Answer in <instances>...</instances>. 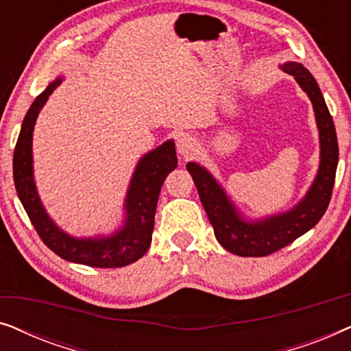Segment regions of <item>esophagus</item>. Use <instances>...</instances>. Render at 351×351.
Instances as JSON below:
<instances>
[{"label": "esophagus", "instance_id": "34e87169", "mask_svg": "<svg viewBox=\"0 0 351 351\" xmlns=\"http://www.w3.org/2000/svg\"><path fill=\"white\" fill-rule=\"evenodd\" d=\"M177 152L179 155L184 158L193 156L196 152H198V141L195 137L189 136V134H182V136L177 138Z\"/></svg>", "mask_w": 351, "mask_h": 351}]
</instances>
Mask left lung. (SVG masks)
Segmentation results:
<instances>
[{
	"label": "left lung",
	"instance_id": "8db88e82",
	"mask_svg": "<svg viewBox=\"0 0 351 351\" xmlns=\"http://www.w3.org/2000/svg\"><path fill=\"white\" fill-rule=\"evenodd\" d=\"M281 70L292 75L313 104L319 131V167L305 198L287 213L247 222L230 201L222 186L198 162H189L201 204L208 214L217 241L232 254L241 257H263L280 251L313 228L328 209L332 195L339 162V143L335 126L318 83L308 70L297 62H286Z\"/></svg>",
	"mask_w": 351,
	"mask_h": 351
}]
</instances>
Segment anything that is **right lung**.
<instances>
[{"label": "right lung", "instance_id": "add662e5", "mask_svg": "<svg viewBox=\"0 0 351 351\" xmlns=\"http://www.w3.org/2000/svg\"><path fill=\"white\" fill-rule=\"evenodd\" d=\"M60 83L62 78L52 81L35 99L23 118L12 160L14 185L19 199L43 243L64 261L97 268L126 267L138 261L150 247L158 196L162 182L177 166L176 143L174 141H167L141 158L124 199L126 217L121 228L110 237L102 238L70 237L47 215L33 179V128L43 105Z\"/></svg>", "mask_w": 351, "mask_h": 351}]
</instances>
